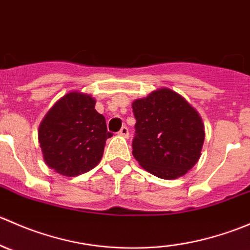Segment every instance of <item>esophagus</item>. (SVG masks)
Wrapping results in <instances>:
<instances>
[{
    "mask_svg": "<svg viewBox=\"0 0 250 250\" xmlns=\"http://www.w3.org/2000/svg\"><path fill=\"white\" fill-rule=\"evenodd\" d=\"M118 134L123 138H128V135H129V129H128L127 127H122L120 132H118Z\"/></svg>",
    "mask_w": 250,
    "mask_h": 250,
    "instance_id": "esophagus-1",
    "label": "esophagus"
}]
</instances>
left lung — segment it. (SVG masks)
<instances>
[{"label":"left lung","instance_id":"obj_1","mask_svg":"<svg viewBox=\"0 0 250 250\" xmlns=\"http://www.w3.org/2000/svg\"><path fill=\"white\" fill-rule=\"evenodd\" d=\"M135 120L133 156L146 172L173 180L201 157L204 125L197 110L179 93L160 88L132 103Z\"/></svg>","mask_w":250,"mask_h":250}]
</instances>
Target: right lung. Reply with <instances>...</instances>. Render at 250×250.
<instances>
[{
  "label": "right lung",
  "instance_id": "right-lung-1",
  "mask_svg": "<svg viewBox=\"0 0 250 250\" xmlns=\"http://www.w3.org/2000/svg\"><path fill=\"white\" fill-rule=\"evenodd\" d=\"M106 121L95 110V99L72 90L60 98L46 113L39 127L43 160L60 175L77 176L98 166L104 153Z\"/></svg>",
  "mask_w": 250,
  "mask_h": 250
}]
</instances>
